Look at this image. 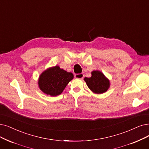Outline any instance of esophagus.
Returning a JSON list of instances; mask_svg holds the SVG:
<instances>
[{"label": "esophagus", "instance_id": "34e87169", "mask_svg": "<svg viewBox=\"0 0 149 149\" xmlns=\"http://www.w3.org/2000/svg\"><path fill=\"white\" fill-rule=\"evenodd\" d=\"M84 77V74L83 73H79V74H75L74 78L76 79H82Z\"/></svg>", "mask_w": 149, "mask_h": 149}]
</instances>
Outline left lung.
<instances>
[{
    "mask_svg": "<svg viewBox=\"0 0 149 149\" xmlns=\"http://www.w3.org/2000/svg\"><path fill=\"white\" fill-rule=\"evenodd\" d=\"M84 80L88 88L95 93H103L109 87V81L100 71H93L91 78H85Z\"/></svg>",
    "mask_w": 149,
    "mask_h": 149,
    "instance_id": "8db88e82",
    "label": "left lung"
}]
</instances>
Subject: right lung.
Returning a JSON list of instances; mask_svg holds the SVG:
<instances>
[{
  "instance_id": "add662e5",
  "label": "right lung",
  "mask_w": 149,
  "mask_h": 149,
  "mask_svg": "<svg viewBox=\"0 0 149 149\" xmlns=\"http://www.w3.org/2000/svg\"><path fill=\"white\" fill-rule=\"evenodd\" d=\"M73 78V73L56 66L46 70L40 75L38 85L41 91L51 96H57L63 92Z\"/></svg>"
}]
</instances>
